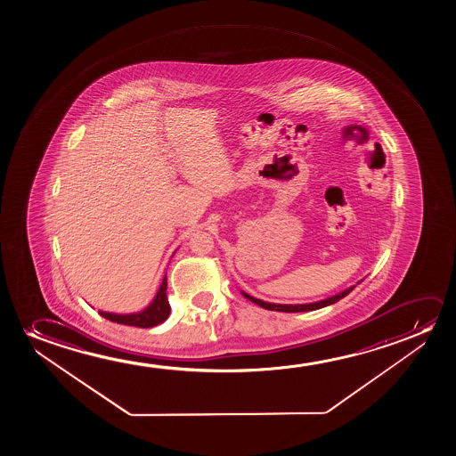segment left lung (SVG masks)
I'll list each match as a JSON object with an SVG mask.
<instances>
[{"label": "left lung", "mask_w": 456, "mask_h": 456, "mask_svg": "<svg viewBox=\"0 0 456 456\" xmlns=\"http://www.w3.org/2000/svg\"><path fill=\"white\" fill-rule=\"evenodd\" d=\"M354 289V287L349 288V289H346L343 293L337 294V296H333V297H329V299L321 300V302H314V304H304V305H281V304H269V302H263V300L256 299V297H252L249 294H244V297H248V299L252 300V302H256V305L262 306V308H266V310H275V312H285V313H299V312H313V310H318V308H322V306L331 305V304H335L339 299H343L344 296H347Z\"/></svg>", "instance_id": "1"}]
</instances>
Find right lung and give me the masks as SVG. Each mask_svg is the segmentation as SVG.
I'll return each instance as SVG.
<instances>
[{
    "mask_svg": "<svg viewBox=\"0 0 456 456\" xmlns=\"http://www.w3.org/2000/svg\"><path fill=\"white\" fill-rule=\"evenodd\" d=\"M102 318L109 319L117 324L132 325L140 329H150L154 325L162 324L169 316V302L167 297V275L163 277L162 285L157 291L156 297L146 306L143 312L131 314H115V313L100 312Z\"/></svg>",
    "mask_w": 456,
    "mask_h": 456,
    "instance_id": "1",
    "label": "right lung"
}]
</instances>
